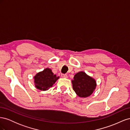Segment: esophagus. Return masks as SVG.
Listing matches in <instances>:
<instances>
[{
  "label": "esophagus",
  "mask_w": 130,
  "mask_h": 130,
  "mask_svg": "<svg viewBox=\"0 0 130 130\" xmlns=\"http://www.w3.org/2000/svg\"><path fill=\"white\" fill-rule=\"evenodd\" d=\"M61 76L62 77H64V78H67L68 77L67 75V74H61Z\"/></svg>",
  "instance_id": "obj_1"
}]
</instances>
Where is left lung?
Wrapping results in <instances>:
<instances>
[{
  "instance_id": "8db88e82",
  "label": "left lung",
  "mask_w": 130,
  "mask_h": 130,
  "mask_svg": "<svg viewBox=\"0 0 130 130\" xmlns=\"http://www.w3.org/2000/svg\"><path fill=\"white\" fill-rule=\"evenodd\" d=\"M72 82L73 90L81 98L90 96L96 87L95 80L84 72H80L75 75Z\"/></svg>"
}]
</instances>
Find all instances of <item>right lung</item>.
Instances as JSON below:
<instances>
[{
  "instance_id": "1",
  "label": "right lung",
  "mask_w": 130,
  "mask_h": 130,
  "mask_svg": "<svg viewBox=\"0 0 130 130\" xmlns=\"http://www.w3.org/2000/svg\"><path fill=\"white\" fill-rule=\"evenodd\" d=\"M34 78L35 87L41 90L45 91L52 87L60 77L54 74L52 69L45 68L36 74Z\"/></svg>"
}]
</instances>
